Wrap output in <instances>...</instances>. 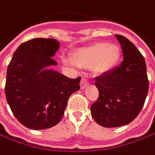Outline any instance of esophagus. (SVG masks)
Wrapping results in <instances>:
<instances>
[{"instance_id": "1", "label": "esophagus", "mask_w": 155, "mask_h": 155, "mask_svg": "<svg viewBox=\"0 0 155 155\" xmlns=\"http://www.w3.org/2000/svg\"><path fill=\"white\" fill-rule=\"evenodd\" d=\"M88 84H89V83H88V81H87L85 78H82L81 82H80V88H81L82 90L84 89Z\"/></svg>"}]
</instances>
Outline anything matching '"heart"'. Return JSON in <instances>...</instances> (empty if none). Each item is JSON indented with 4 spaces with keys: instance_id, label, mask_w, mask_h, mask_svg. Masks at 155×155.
Masks as SVG:
<instances>
[{
    "instance_id": "b5f03b06",
    "label": "heart",
    "mask_w": 155,
    "mask_h": 155,
    "mask_svg": "<svg viewBox=\"0 0 155 155\" xmlns=\"http://www.w3.org/2000/svg\"><path fill=\"white\" fill-rule=\"evenodd\" d=\"M120 55L121 51L118 45L98 43L75 51L71 59L78 67L90 68L93 66L96 73L104 74L110 71L118 64Z\"/></svg>"
}]
</instances>
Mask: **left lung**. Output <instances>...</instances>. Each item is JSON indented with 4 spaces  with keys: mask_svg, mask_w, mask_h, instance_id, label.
<instances>
[{
    "mask_svg": "<svg viewBox=\"0 0 155 155\" xmlns=\"http://www.w3.org/2000/svg\"><path fill=\"white\" fill-rule=\"evenodd\" d=\"M115 36L124 60L119 67L95 78L99 96L91 106L92 118L104 127H119L132 122L141 111L148 92L143 56L127 38Z\"/></svg>",
    "mask_w": 155,
    "mask_h": 155,
    "instance_id": "8db88e82",
    "label": "left lung"
}]
</instances>
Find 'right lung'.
Wrapping results in <instances>:
<instances>
[{
    "instance_id": "1",
    "label": "right lung",
    "mask_w": 155,
    "mask_h": 155,
    "mask_svg": "<svg viewBox=\"0 0 155 155\" xmlns=\"http://www.w3.org/2000/svg\"><path fill=\"white\" fill-rule=\"evenodd\" d=\"M60 47L53 38H35L21 43L8 66L5 95L13 114L24 127L43 130L64 116L70 96L80 89L81 78H69L49 69Z\"/></svg>"
}]
</instances>
